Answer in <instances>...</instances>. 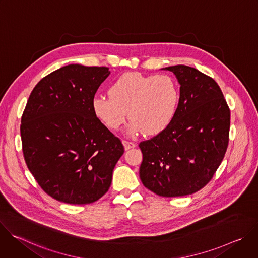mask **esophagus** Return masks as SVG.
Returning <instances> with one entry per match:
<instances>
[{"label": "esophagus", "instance_id": "1", "mask_svg": "<svg viewBox=\"0 0 258 258\" xmlns=\"http://www.w3.org/2000/svg\"><path fill=\"white\" fill-rule=\"evenodd\" d=\"M122 144L124 146V149L125 150H130L132 148H135L136 147V144L134 142H131V141H126V140H123L122 141Z\"/></svg>", "mask_w": 258, "mask_h": 258}]
</instances>
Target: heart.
<instances>
[{
	"mask_svg": "<svg viewBox=\"0 0 258 258\" xmlns=\"http://www.w3.org/2000/svg\"><path fill=\"white\" fill-rule=\"evenodd\" d=\"M110 96H97L92 106L96 116L110 130H118L128 116V131L157 135L171 122L178 105V89L166 75L144 76L126 72L109 89Z\"/></svg>",
	"mask_w": 258,
	"mask_h": 258,
	"instance_id": "b5f03b06",
	"label": "heart"
}]
</instances>
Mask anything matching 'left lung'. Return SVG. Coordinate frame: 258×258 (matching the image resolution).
<instances>
[{"instance_id": "left-lung-1", "label": "left lung", "mask_w": 258, "mask_h": 258, "mask_svg": "<svg viewBox=\"0 0 258 258\" xmlns=\"http://www.w3.org/2000/svg\"><path fill=\"white\" fill-rule=\"evenodd\" d=\"M177 79L179 100L169 125L139 147L140 178L162 197H179L205 187L222 163L229 144L231 113L224 94L196 68H163Z\"/></svg>"}]
</instances>
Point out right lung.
I'll return each mask as SVG.
<instances>
[{"label":"right lung","mask_w":258,"mask_h":258,"mask_svg":"<svg viewBox=\"0 0 258 258\" xmlns=\"http://www.w3.org/2000/svg\"><path fill=\"white\" fill-rule=\"evenodd\" d=\"M108 67L69 64L42 79L21 117L26 165L41 188L68 204H89L110 188L124 152L96 116L93 100Z\"/></svg>","instance_id":"right-lung-1"}]
</instances>
